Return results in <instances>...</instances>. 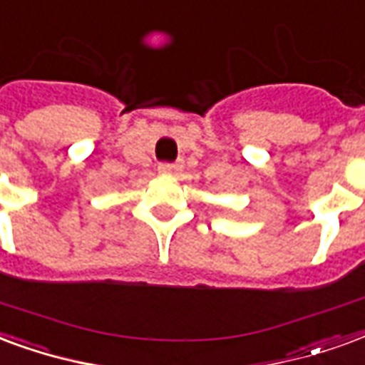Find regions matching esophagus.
Listing matches in <instances>:
<instances>
[{
	"instance_id": "1",
	"label": "esophagus",
	"mask_w": 365,
	"mask_h": 365,
	"mask_svg": "<svg viewBox=\"0 0 365 365\" xmlns=\"http://www.w3.org/2000/svg\"><path fill=\"white\" fill-rule=\"evenodd\" d=\"M177 171H179V165H171V163L159 165V173H161L163 177H173Z\"/></svg>"
}]
</instances>
